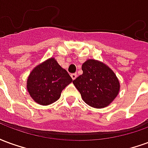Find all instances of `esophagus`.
Wrapping results in <instances>:
<instances>
[{"instance_id": "obj_1", "label": "esophagus", "mask_w": 148, "mask_h": 148, "mask_svg": "<svg viewBox=\"0 0 148 148\" xmlns=\"http://www.w3.org/2000/svg\"><path fill=\"white\" fill-rule=\"evenodd\" d=\"M71 77H72V79H73V80H74V79H76V77H77V75L76 73H74V74H71Z\"/></svg>"}]
</instances>
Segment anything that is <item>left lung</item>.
<instances>
[{"label": "left lung", "instance_id": "1", "mask_svg": "<svg viewBox=\"0 0 148 148\" xmlns=\"http://www.w3.org/2000/svg\"><path fill=\"white\" fill-rule=\"evenodd\" d=\"M83 74L73 81L82 98L91 107L108 106L117 96L120 83L110 68L101 62L89 59L82 64Z\"/></svg>", "mask_w": 148, "mask_h": 148}]
</instances>
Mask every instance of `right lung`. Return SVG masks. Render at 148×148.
<instances>
[{
	"label": "right lung",
	"mask_w": 148,
	"mask_h": 148,
	"mask_svg": "<svg viewBox=\"0 0 148 148\" xmlns=\"http://www.w3.org/2000/svg\"><path fill=\"white\" fill-rule=\"evenodd\" d=\"M72 81L67 71L62 69L55 58H51L32 71L27 88L36 102L47 106L59 99L62 91Z\"/></svg>",
	"instance_id": "obj_1"
}]
</instances>
